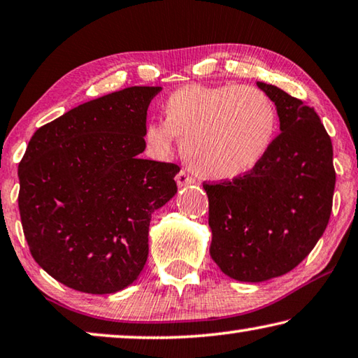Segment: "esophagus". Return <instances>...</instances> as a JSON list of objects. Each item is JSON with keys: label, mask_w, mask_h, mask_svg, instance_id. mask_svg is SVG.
Wrapping results in <instances>:
<instances>
[{"label": "esophagus", "mask_w": 358, "mask_h": 358, "mask_svg": "<svg viewBox=\"0 0 358 358\" xmlns=\"http://www.w3.org/2000/svg\"><path fill=\"white\" fill-rule=\"evenodd\" d=\"M175 180H177V185L180 186V188H181V186H189V185H194L196 183V180L192 178V177H189V175L186 173L185 170H180L177 177H175Z\"/></svg>", "instance_id": "1"}]
</instances>
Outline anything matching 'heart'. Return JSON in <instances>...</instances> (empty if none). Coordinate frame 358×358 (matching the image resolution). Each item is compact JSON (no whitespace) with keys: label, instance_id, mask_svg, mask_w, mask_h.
<instances>
[{"label":"heart","instance_id":"obj_1","mask_svg":"<svg viewBox=\"0 0 358 358\" xmlns=\"http://www.w3.org/2000/svg\"><path fill=\"white\" fill-rule=\"evenodd\" d=\"M166 119L145 130L148 148L167 157L185 138V155L197 172L232 180L258 166L274 141L277 110L264 90L237 84H188L164 103Z\"/></svg>","mask_w":358,"mask_h":358}]
</instances>
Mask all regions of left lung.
I'll list each match as a JSON object with an SVG mask.
<instances>
[{"instance_id":"8db88e82","label":"left lung","mask_w":358,"mask_h":358,"mask_svg":"<svg viewBox=\"0 0 358 358\" xmlns=\"http://www.w3.org/2000/svg\"><path fill=\"white\" fill-rule=\"evenodd\" d=\"M257 86L275 103L280 134L252 172L203 183L210 257L241 282L274 279L308 257L330 220L336 183L331 138L314 108L272 84Z\"/></svg>"}]
</instances>
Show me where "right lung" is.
<instances>
[{
	"instance_id": "1",
	"label": "right lung",
	"mask_w": 358,
	"mask_h": 358,
	"mask_svg": "<svg viewBox=\"0 0 358 358\" xmlns=\"http://www.w3.org/2000/svg\"><path fill=\"white\" fill-rule=\"evenodd\" d=\"M162 87L134 86L39 127L19 164L31 257L73 290L116 293L148 259L155 210L177 194V164L141 159L146 111Z\"/></svg>"
}]
</instances>
